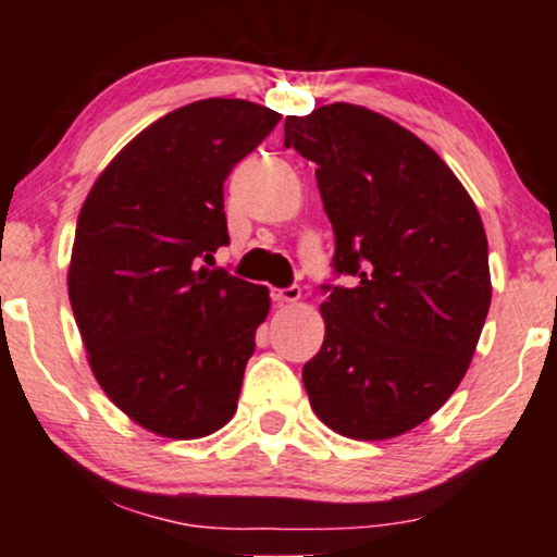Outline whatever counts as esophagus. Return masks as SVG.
Returning <instances> with one entry per match:
<instances>
[{
    "mask_svg": "<svg viewBox=\"0 0 557 557\" xmlns=\"http://www.w3.org/2000/svg\"><path fill=\"white\" fill-rule=\"evenodd\" d=\"M273 301L278 304V307H284V304H296L301 299V288L299 286H288V288H273L271 292Z\"/></svg>",
    "mask_w": 557,
    "mask_h": 557,
    "instance_id": "1",
    "label": "esophagus"
}]
</instances>
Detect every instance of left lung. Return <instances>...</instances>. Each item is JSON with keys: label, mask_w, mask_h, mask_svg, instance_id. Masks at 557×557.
I'll use <instances>...</instances> for the list:
<instances>
[{"label": "left lung", "mask_w": 557, "mask_h": 557, "mask_svg": "<svg viewBox=\"0 0 557 557\" xmlns=\"http://www.w3.org/2000/svg\"><path fill=\"white\" fill-rule=\"evenodd\" d=\"M284 144L317 164L337 273L324 342L304 364L311 410L355 441L436 413L467 375L492 301L479 210L429 144L364 106L286 116Z\"/></svg>", "instance_id": "left-lung-1"}]
</instances>
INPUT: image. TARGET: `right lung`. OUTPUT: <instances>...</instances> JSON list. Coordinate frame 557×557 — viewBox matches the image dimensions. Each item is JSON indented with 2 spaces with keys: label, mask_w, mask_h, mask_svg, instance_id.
Here are the masks:
<instances>
[{
  "label": "right lung",
  "mask_w": 557,
  "mask_h": 557,
  "mask_svg": "<svg viewBox=\"0 0 557 557\" xmlns=\"http://www.w3.org/2000/svg\"><path fill=\"white\" fill-rule=\"evenodd\" d=\"M281 121L243 98L157 119L98 174L75 225L67 296L90 370L157 436L231 421L269 288L208 269L227 246L223 185Z\"/></svg>",
  "instance_id": "obj_1"
}]
</instances>
